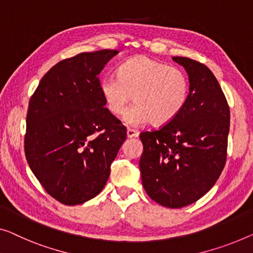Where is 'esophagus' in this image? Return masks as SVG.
Listing matches in <instances>:
<instances>
[{
	"label": "esophagus",
	"mask_w": 253,
	"mask_h": 253,
	"mask_svg": "<svg viewBox=\"0 0 253 253\" xmlns=\"http://www.w3.org/2000/svg\"><path fill=\"white\" fill-rule=\"evenodd\" d=\"M138 131L135 129H131V128H127V136L131 138V137H138Z\"/></svg>",
	"instance_id": "34e87169"
}]
</instances>
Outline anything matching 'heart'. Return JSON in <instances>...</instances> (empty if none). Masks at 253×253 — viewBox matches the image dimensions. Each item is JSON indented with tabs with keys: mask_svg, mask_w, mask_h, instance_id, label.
<instances>
[{
	"mask_svg": "<svg viewBox=\"0 0 253 253\" xmlns=\"http://www.w3.org/2000/svg\"><path fill=\"white\" fill-rule=\"evenodd\" d=\"M108 110L120 116L133 99L125 122L131 126L150 122L161 126L172 122L188 100L190 82L177 67L149 58L134 56L118 68L117 76H107L100 83Z\"/></svg>",
	"mask_w": 253,
	"mask_h": 253,
	"instance_id": "obj_1",
	"label": "heart"
}]
</instances>
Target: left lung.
I'll list each match as a JSON object with an SVG mask.
<instances>
[{
  "instance_id": "1",
  "label": "left lung",
  "mask_w": 253,
  "mask_h": 253,
  "mask_svg": "<svg viewBox=\"0 0 253 253\" xmlns=\"http://www.w3.org/2000/svg\"><path fill=\"white\" fill-rule=\"evenodd\" d=\"M172 60L188 75V100L172 122L139 134L144 148L139 170L143 187L153 201L183 208L202 198L223 171L229 107L208 67L184 56Z\"/></svg>"
}]
</instances>
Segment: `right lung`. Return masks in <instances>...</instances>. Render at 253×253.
<instances>
[{
    "mask_svg": "<svg viewBox=\"0 0 253 253\" xmlns=\"http://www.w3.org/2000/svg\"><path fill=\"white\" fill-rule=\"evenodd\" d=\"M116 54L101 50L62 60L30 97L26 159L44 190L66 206L81 205L103 190L127 136L100 89L99 74Z\"/></svg>",
    "mask_w": 253,
    "mask_h": 253,
    "instance_id": "1",
    "label": "right lung"
}]
</instances>
